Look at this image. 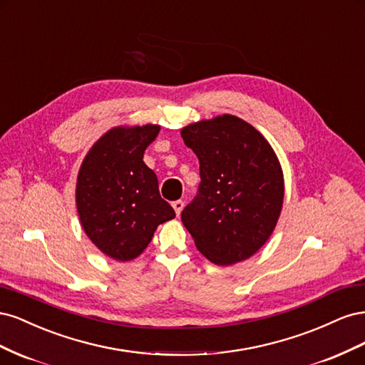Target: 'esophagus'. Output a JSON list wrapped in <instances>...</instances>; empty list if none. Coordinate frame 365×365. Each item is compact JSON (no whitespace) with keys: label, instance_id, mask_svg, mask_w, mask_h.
Returning <instances> with one entry per match:
<instances>
[{"label":"esophagus","instance_id":"1","mask_svg":"<svg viewBox=\"0 0 365 365\" xmlns=\"http://www.w3.org/2000/svg\"><path fill=\"white\" fill-rule=\"evenodd\" d=\"M172 207H173V210H175L176 216H180V215H181V212H182V208H184V202H182L181 200H178V201H173V202H172Z\"/></svg>","mask_w":365,"mask_h":365}]
</instances>
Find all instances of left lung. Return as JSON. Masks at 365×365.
Listing matches in <instances>:
<instances>
[{
	"mask_svg": "<svg viewBox=\"0 0 365 365\" xmlns=\"http://www.w3.org/2000/svg\"><path fill=\"white\" fill-rule=\"evenodd\" d=\"M200 160L201 184L181 220L196 248L216 264L256 254L282 212L284 181L274 149L245 120L224 114L182 128Z\"/></svg>",
	"mask_w": 365,
	"mask_h": 365,
	"instance_id": "1",
	"label": "left lung"
}]
</instances>
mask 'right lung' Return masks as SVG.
<instances>
[{
	"instance_id": "1",
	"label": "right lung",
	"mask_w": 365,
	"mask_h": 365,
	"mask_svg": "<svg viewBox=\"0 0 365 365\" xmlns=\"http://www.w3.org/2000/svg\"><path fill=\"white\" fill-rule=\"evenodd\" d=\"M158 125L117 126L86 153L76 184V205L86 236L108 257L128 262L146 250L160 224L175 217L143 161Z\"/></svg>"
}]
</instances>
